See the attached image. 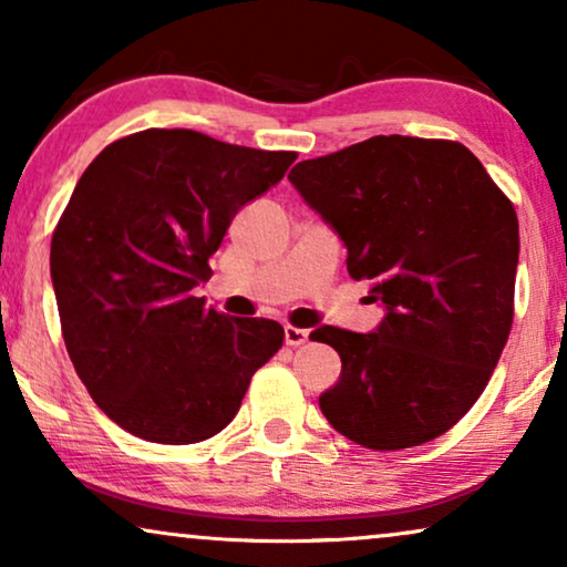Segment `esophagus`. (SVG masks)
Returning a JSON list of instances; mask_svg holds the SVG:
<instances>
[{
    "label": "esophagus",
    "mask_w": 567,
    "mask_h": 567,
    "mask_svg": "<svg viewBox=\"0 0 567 567\" xmlns=\"http://www.w3.org/2000/svg\"><path fill=\"white\" fill-rule=\"evenodd\" d=\"M284 340H286V346H291V348L305 346L307 340H309V330L293 328V324H286V328H284Z\"/></svg>",
    "instance_id": "obj_1"
}]
</instances>
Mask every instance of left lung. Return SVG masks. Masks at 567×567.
<instances>
[{"instance_id": "8db88e82", "label": "left lung", "mask_w": 567, "mask_h": 567, "mask_svg": "<svg viewBox=\"0 0 567 567\" xmlns=\"http://www.w3.org/2000/svg\"><path fill=\"white\" fill-rule=\"evenodd\" d=\"M289 181L386 309L374 332L324 324L309 336L343 363L322 415L374 452L446 433L491 382L514 322V204L446 138L371 136L299 162Z\"/></svg>"}]
</instances>
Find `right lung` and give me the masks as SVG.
<instances>
[{
  "instance_id": "obj_1",
  "label": "right lung",
  "mask_w": 567,
  "mask_h": 567,
  "mask_svg": "<svg viewBox=\"0 0 567 567\" xmlns=\"http://www.w3.org/2000/svg\"><path fill=\"white\" fill-rule=\"evenodd\" d=\"M293 159L146 128L82 173L53 229L51 278L69 359L123 431L173 446L216 436L281 348L278 322L206 309L193 289L235 214Z\"/></svg>"
}]
</instances>
